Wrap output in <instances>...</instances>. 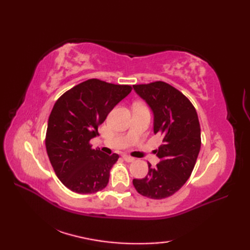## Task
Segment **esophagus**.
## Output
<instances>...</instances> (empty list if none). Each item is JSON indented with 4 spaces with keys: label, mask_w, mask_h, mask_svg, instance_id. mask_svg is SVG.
Listing matches in <instances>:
<instances>
[{
    "label": "esophagus",
    "mask_w": 250,
    "mask_h": 250,
    "mask_svg": "<svg viewBox=\"0 0 250 250\" xmlns=\"http://www.w3.org/2000/svg\"><path fill=\"white\" fill-rule=\"evenodd\" d=\"M122 158H124V160L126 161V162H133L135 160L133 157H130L128 155H124V156H122Z\"/></svg>",
    "instance_id": "esophagus-1"
}]
</instances>
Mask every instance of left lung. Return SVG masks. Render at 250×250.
Instances as JSON below:
<instances>
[{
  "mask_svg": "<svg viewBox=\"0 0 250 250\" xmlns=\"http://www.w3.org/2000/svg\"><path fill=\"white\" fill-rule=\"evenodd\" d=\"M136 93L153 113V133L161 136L156 151L160 162L148 163L144 178L133 179L140 194L161 200L183 187L193 171L201 148V128L192 103L182 92L164 82L134 84Z\"/></svg>",
  "mask_w": 250,
  "mask_h": 250,
  "instance_id": "left-lung-1",
  "label": "left lung"
}]
</instances>
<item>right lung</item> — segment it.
Masks as SVG:
<instances>
[{
  "label": "right lung",
  "instance_id": "add662e5",
  "mask_svg": "<svg viewBox=\"0 0 250 250\" xmlns=\"http://www.w3.org/2000/svg\"><path fill=\"white\" fill-rule=\"evenodd\" d=\"M131 90L129 84L92 78L67 90L55 103L47 125L46 150L58 178L73 192L95 193L107 186L119 156L93 149L90 140Z\"/></svg>",
  "mask_w": 250,
  "mask_h": 250
}]
</instances>
